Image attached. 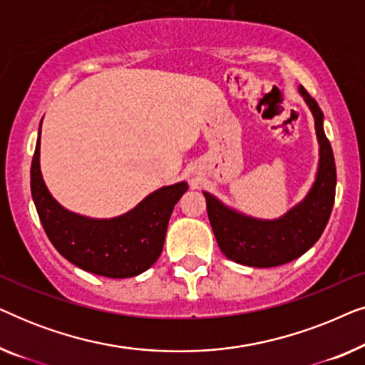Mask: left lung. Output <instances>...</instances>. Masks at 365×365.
I'll return each instance as SVG.
<instances>
[{
  "label": "left lung",
  "mask_w": 365,
  "mask_h": 365,
  "mask_svg": "<svg viewBox=\"0 0 365 365\" xmlns=\"http://www.w3.org/2000/svg\"><path fill=\"white\" fill-rule=\"evenodd\" d=\"M299 91L316 119L317 141L321 148L316 181L304 201L282 217L262 221L232 211L209 192H204L209 222L219 249L224 256L237 264L251 267H276L291 262L319 241L331 217L336 199L334 153L324 133V114L317 101L302 86Z\"/></svg>",
  "instance_id": "8db88e82"
}]
</instances>
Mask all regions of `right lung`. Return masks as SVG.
I'll return each mask as SVG.
<instances>
[{
  "instance_id": "1",
  "label": "right lung",
  "mask_w": 365,
  "mask_h": 365,
  "mask_svg": "<svg viewBox=\"0 0 365 365\" xmlns=\"http://www.w3.org/2000/svg\"><path fill=\"white\" fill-rule=\"evenodd\" d=\"M186 182L158 189L136 207L113 219L69 212L54 201L39 169V138L31 163V196L44 232L56 251L74 266L98 276H138L161 256L168 222Z\"/></svg>"
}]
</instances>
